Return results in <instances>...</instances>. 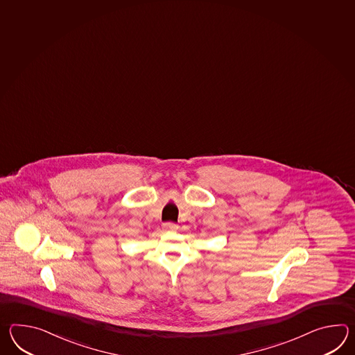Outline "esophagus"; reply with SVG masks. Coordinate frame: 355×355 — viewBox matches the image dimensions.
<instances>
[{
  "instance_id": "1",
  "label": "esophagus",
  "mask_w": 355,
  "mask_h": 355,
  "mask_svg": "<svg viewBox=\"0 0 355 355\" xmlns=\"http://www.w3.org/2000/svg\"><path fill=\"white\" fill-rule=\"evenodd\" d=\"M163 228L166 230H177L178 225L174 224V223H166V224H163Z\"/></svg>"
}]
</instances>
